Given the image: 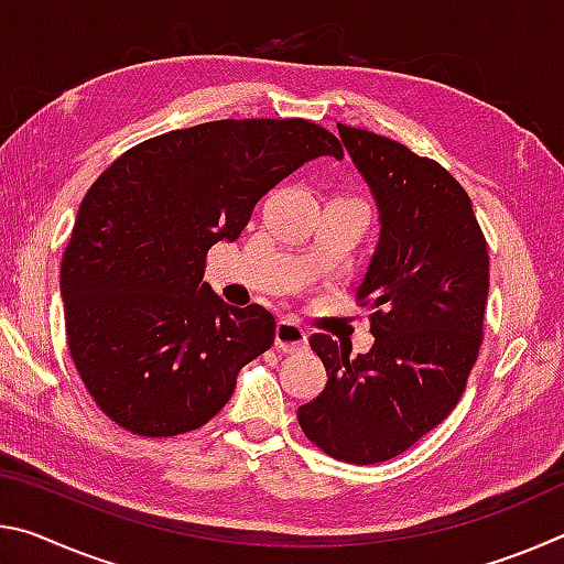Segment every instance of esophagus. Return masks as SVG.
<instances>
[{
  "mask_svg": "<svg viewBox=\"0 0 564 564\" xmlns=\"http://www.w3.org/2000/svg\"><path fill=\"white\" fill-rule=\"evenodd\" d=\"M305 343H308V330H305L301 323H295L291 318L279 321V326H275V348L293 352L305 348Z\"/></svg>",
  "mask_w": 564,
  "mask_h": 564,
  "instance_id": "34e87169",
  "label": "esophagus"
}]
</instances>
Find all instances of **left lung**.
<instances>
[{
	"mask_svg": "<svg viewBox=\"0 0 564 564\" xmlns=\"http://www.w3.org/2000/svg\"><path fill=\"white\" fill-rule=\"evenodd\" d=\"M380 216V238L356 299L373 348L313 333L328 383L299 408L305 437L343 463L405 453L451 415L482 343L490 259L470 196L433 159L373 131L338 123Z\"/></svg>",
	"mask_w": 564,
	"mask_h": 564,
	"instance_id": "8db88e82",
	"label": "left lung"
}]
</instances>
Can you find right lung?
<instances>
[{
  "instance_id": "add662e5",
  "label": "right lung",
  "mask_w": 564,
  "mask_h": 564,
  "mask_svg": "<svg viewBox=\"0 0 564 564\" xmlns=\"http://www.w3.org/2000/svg\"><path fill=\"white\" fill-rule=\"evenodd\" d=\"M343 156L305 119H224L129 149L84 196L62 259L66 340L113 423L144 437L206 425L246 362L271 348L263 305H228L206 253L305 161Z\"/></svg>"
}]
</instances>
